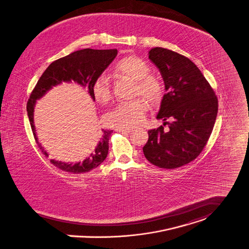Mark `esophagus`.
<instances>
[{
    "label": "esophagus",
    "instance_id": "1",
    "mask_svg": "<svg viewBox=\"0 0 249 249\" xmlns=\"http://www.w3.org/2000/svg\"><path fill=\"white\" fill-rule=\"evenodd\" d=\"M117 131H119V132H131L132 129L131 128H121V127H119V128H117Z\"/></svg>",
    "mask_w": 249,
    "mask_h": 249
}]
</instances>
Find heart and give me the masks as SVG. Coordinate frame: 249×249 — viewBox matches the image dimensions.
<instances>
[{
  "label": "heart",
  "instance_id": "1",
  "mask_svg": "<svg viewBox=\"0 0 249 249\" xmlns=\"http://www.w3.org/2000/svg\"><path fill=\"white\" fill-rule=\"evenodd\" d=\"M116 72L136 82L134 95H141L150 104H157L163 95V88L157 79L151 77L152 69L143 60L129 56L122 59L115 66ZM95 100L101 104L108 103L112 98L111 82L107 75L101 74L92 86ZM146 104L142 100H134L118 104L107 115V122L115 127L130 128L140 124L146 111Z\"/></svg>",
  "mask_w": 249,
  "mask_h": 249
}]
</instances>
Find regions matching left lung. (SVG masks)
Segmentation results:
<instances>
[{
  "label": "left lung",
  "mask_w": 249,
  "mask_h": 249,
  "mask_svg": "<svg viewBox=\"0 0 249 249\" xmlns=\"http://www.w3.org/2000/svg\"><path fill=\"white\" fill-rule=\"evenodd\" d=\"M148 58L158 68L166 94L156 117L163 121V125L148 131L142 151L152 164L173 169L203 151L216 121L218 99L201 70L188 58L162 47L151 48ZM166 124L168 129L163 131Z\"/></svg>",
  "instance_id": "left-lung-1"
}]
</instances>
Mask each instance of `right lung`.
<instances>
[{"instance_id":"obj_1","label":"right lung","mask_w":249,"mask_h":249,"mask_svg":"<svg viewBox=\"0 0 249 249\" xmlns=\"http://www.w3.org/2000/svg\"><path fill=\"white\" fill-rule=\"evenodd\" d=\"M117 49H82L75 51L66 57L56 60L46 68L36 87L31 92L28 99L26 111L30 122L31 129L38 146L43 154L47 157L48 154L38 141L34 125V108L36 102L43 98L53 87L62 85L63 83H75L83 88H87L93 101L95 98L92 93V86L95 80L112 63L117 56ZM113 130L102 129V137L93 149V152L83 161L65 162L56 160L50 161L58 168L73 174L85 173L99 166L107 156L109 137Z\"/></svg>"}]
</instances>
